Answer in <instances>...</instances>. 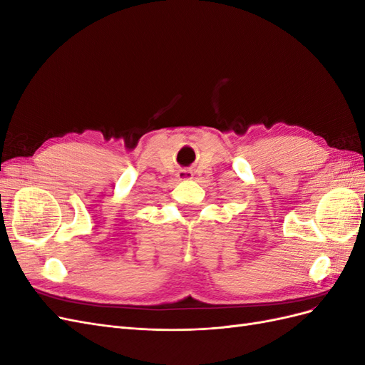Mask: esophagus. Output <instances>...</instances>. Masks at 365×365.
Instances as JSON below:
<instances>
[{"instance_id":"obj_1","label":"esophagus","mask_w":365,"mask_h":365,"mask_svg":"<svg viewBox=\"0 0 365 365\" xmlns=\"http://www.w3.org/2000/svg\"><path fill=\"white\" fill-rule=\"evenodd\" d=\"M193 176V173H192V170H189V169H181L180 172H178V180H190Z\"/></svg>"}]
</instances>
